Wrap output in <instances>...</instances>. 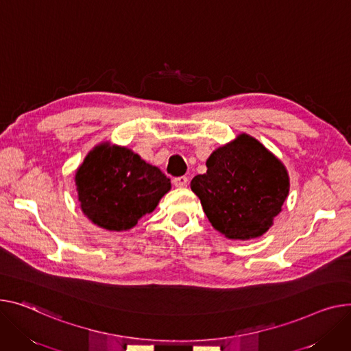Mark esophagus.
Here are the masks:
<instances>
[{"label": "esophagus", "instance_id": "34e87169", "mask_svg": "<svg viewBox=\"0 0 351 351\" xmlns=\"http://www.w3.org/2000/svg\"><path fill=\"white\" fill-rule=\"evenodd\" d=\"M188 178L186 176H179V178H175L173 179V184L176 186V188H184V186H188Z\"/></svg>", "mask_w": 351, "mask_h": 351}]
</instances>
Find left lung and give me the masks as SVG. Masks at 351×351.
Masks as SVG:
<instances>
[{
  "mask_svg": "<svg viewBox=\"0 0 351 351\" xmlns=\"http://www.w3.org/2000/svg\"><path fill=\"white\" fill-rule=\"evenodd\" d=\"M206 167V173L192 179L191 189L212 226L228 240L264 236L289 195L282 160L241 132L210 154Z\"/></svg>",
  "mask_w": 351,
  "mask_h": 351,
  "instance_id": "1",
  "label": "left lung"
}]
</instances>
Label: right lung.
Here are the masks:
<instances>
[{"label":"right lung","instance_id":"add662e5","mask_svg":"<svg viewBox=\"0 0 351 351\" xmlns=\"http://www.w3.org/2000/svg\"><path fill=\"white\" fill-rule=\"evenodd\" d=\"M83 215L108 231H128L171 191V179L132 149L110 141L93 148L75 173Z\"/></svg>","mask_w":351,"mask_h":351}]
</instances>
